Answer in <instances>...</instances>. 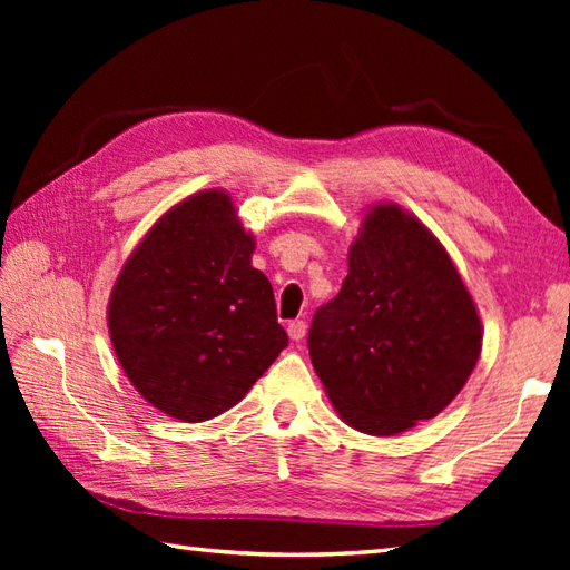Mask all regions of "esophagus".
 <instances>
[{
  "label": "esophagus",
  "instance_id": "34e87169",
  "mask_svg": "<svg viewBox=\"0 0 570 570\" xmlns=\"http://www.w3.org/2000/svg\"><path fill=\"white\" fill-rule=\"evenodd\" d=\"M306 328H308L306 321H292V323H288V337H292V341H296V343L304 341Z\"/></svg>",
  "mask_w": 570,
  "mask_h": 570
}]
</instances>
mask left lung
Listing matches in <instances>:
<instances>
[{
  "mask_svg": "<svg viewBox=\"0 0 570 570\" xmlns=\"http://www.w3.org/2000/svg\"><path fill=\"white\" fill-rule=\"evenodd\" d=\"M480 347L475 304L441 242L396 205H374L341 294L308 331L337 414L372 435L429 421L463 390Z\"/></svg>",
  "mask_w": 570,
  "mask_h": 570,
  "instance_id": "1",
  "label": "left lung"
}]
</instances>
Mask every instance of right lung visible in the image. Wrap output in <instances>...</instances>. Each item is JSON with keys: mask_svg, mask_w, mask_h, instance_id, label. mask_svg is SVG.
<instances>
[{"mask_svg": "<svg viewBox=\"0 0 570 570\" xmlns=\"http://www.w3.org/2000/svg\"><path fill=\"white\" fill-rule=\"evenodd\" d=\"M227 193L178 203L131 252L107 325L137 392L196 423L235 406L288 345Z\"/></svg>", "mask_w": 570, "mask_h": 570, "instance_id": "1", "label": "right lung"}]
</instances>
